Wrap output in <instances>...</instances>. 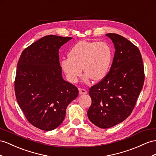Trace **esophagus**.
Instances as JSON below:
<instances>
[{"instance_id":"34e87169","label":"esophagus","mask_w":156,"mask_h":156,"mask_svg":"<svg viewBox=\"0 0 156 156\" xmlns=\"http://www.w3.org/2000/svg\"><path fill=\"white\" fill-rule=\"evenodd\" d=\"M79 93L80 94H87V91L84 89H82V88H80L79 89Z\"/></svg>"}]
</instances>
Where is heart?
<instances>
[{
  "instance_id": "obj_1",
  "label": "heart",
  "mask_w": 156,
  "mask_h": 156,
  "mask_svg": "<svg viewBox=\"0 0 156 156\" xmlns=\"http://www.w3.org/2000/svg\"><path fill=\"white\" fill-rule=\"evenodd\" d=\"M68 57L69 59L62 61L61 66L70 82H76L82 74V69L86 75V82L90 78L99 82L108 73L113 51L104 42L81 41L73 47Z\"/></svg>"
}]
</instances>
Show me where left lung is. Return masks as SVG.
Listing matches in <instances>:
<instances>
[{"instance_id":"1","label":"left lung","mask_w":156,"mask_h":156,"mask_svg":"<svg viewBox=\"0 0 156 156\" xmlns=\"http://www.w3.org/2000/svg\"><path fill=\"white\" fill-rule=\"evenodd\" d=\"M106 35L112 40L115 52L106 76L89 89L91 105L87 117L95 126L108 129L131 114L144 82V70L138 48L116 34Z\"/></svg>"}]
</instances>
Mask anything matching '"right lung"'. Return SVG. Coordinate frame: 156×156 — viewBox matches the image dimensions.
Wrapping results in <instances>:
<instances>
[{
	"label": "right lung",
	"instance_id": "1",
	"mask_svg": "<svg viewBox=\"0 0 156 156\" xmlns=\"http://www.w3.org/2000/svg\"><path fill=\"white\" fill-rule=\"evenodd\" d=\"M70 37L50 35L23 51L17 65L15 94L23 114L33 126L50 131L63 122L66 107L78 90L62 76L58 50Z\"/></svg>",
	"mask_w": 156,
	"mask_h": 156
}]
</instances>
